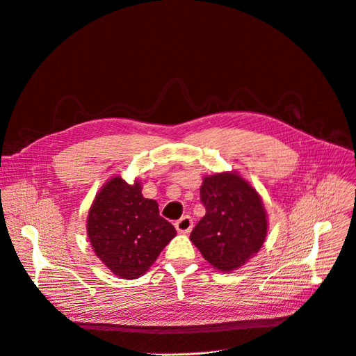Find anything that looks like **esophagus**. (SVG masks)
I'll use <instances>...</instances> for the list:
<instances>
[{
  "label": "esophagus",
  "mask_w": 356,
  "mask_h": 356,
  "mask_svg": "<svg viewBox=\"0 0 356 356\" xmlns=\"http://www.w3.org/2000/svg\"><path fill=\"white\" fill-rule=\"evenodd\" d=\"M175 226L179 233H188L193 227V220L191 216H183L175 223Z\"/></svg>",
  "instance_id": "34e87169"
}]
</instances>
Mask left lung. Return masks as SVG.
Masks as SVG:
<instances>
[{"mask_svg":"<svg viewBox=\"0 0 356 356\" xmlns=\"http://www.w3.org/2000/svg\"><path fill=\"white\" fill-rule=\"evenodd\" d=\"M200 200L206 215L192 230L191 241L220 272L243 266L266 239L262 199L238 173L226 172L203 179Z\"/></svg>","mask_w":356,"mask_h":356,"instance_id":"obj_1","label":"left lung"}]
</instances>
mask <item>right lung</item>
Listing matches in <instances>:
<instances>
[{"label": "right lung", "instance_id": "add662e5", "mask_svg": "<svg viewBox=\"0 0 356 356\" xmlns=\"http://www.w3.org/2000/svg\"><path fill=\"white\" fill-rule=\"evenodd\" d=\"M87 234L94 252L114 275L137 279L175 238L176 229L160 216L156 200L143 197L137 180L129 184L117 176L94 199Z\"/></svg>", "mask_w": 356, "mask_h": 356}]
</instances>
